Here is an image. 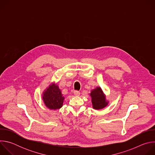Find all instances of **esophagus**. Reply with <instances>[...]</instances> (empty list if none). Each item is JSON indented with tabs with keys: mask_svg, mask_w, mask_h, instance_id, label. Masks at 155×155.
<instances>
[{
	"mask_svg": "<svg viewBox=\"0 0 155 155\" xmlns=\"http://www.w3.org/2000/svg\"><path fill=\"white\" fill-rule=\"evenodd\" d=\"M80 93L78 91H75L74 92V95L76 96H80Z\"/></svg>",
	"mask_w": 155,
	"mask_h": 155,
	"instance_id": "esophagus-1",
	"label": "esophagus"
}]
</instances>
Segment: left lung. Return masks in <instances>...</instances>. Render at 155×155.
I'll return each mask as SVG.
<instances>
[{"mask_svg": "<svg viewBox=\"0 0 155 155\" xmlns=\"http://www.w3.org/2000/svg\"><path fill=\"white\" fill-rule=\"evenodd\" d=\"M93 107L96 110L104 108L108 104V101L106 100L105 95L104 94L101 87H97L92 90L90 93Z\"/></svg>", "mask_w": 155, "mask_h": 155, "instance_id": "8db88e82", "label": "left lung"}]
</instances>
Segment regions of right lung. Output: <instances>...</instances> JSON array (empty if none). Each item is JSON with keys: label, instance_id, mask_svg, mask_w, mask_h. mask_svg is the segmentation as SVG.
Wrapping results in <instances>:
<instances>
[{"label": "right lung", "instance_id": "obj_1", "mask_svg": "<svg viewBox=\"0 0 155 155\" xmlns=\"http://www.w3.org/2000/svg\"><path fill=\"white\" fill-rule=\"evenodd\" d=\"M42 99L44 104L48 108L57 110L62 107L64 97L59 86L54 83H51L43 91Z\"/></svg>", "mask_w": 155, "mask_h": 155}]
</instances>
